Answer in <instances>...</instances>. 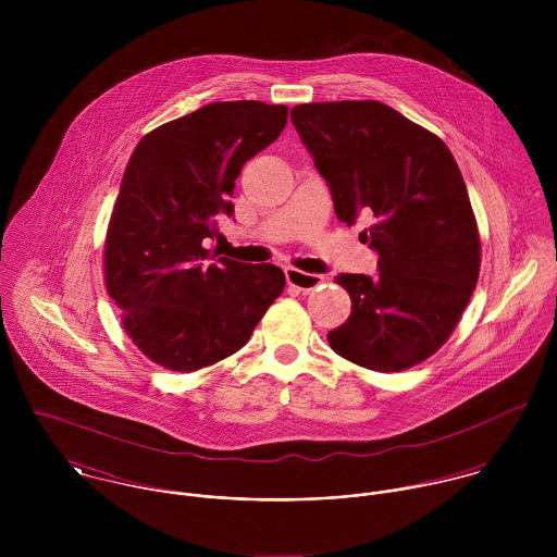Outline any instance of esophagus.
Returning <instances> with one entry per match:
<instances>
[{"label":"esophagus","instance_id":"1","mask_svg":"<svg viewBox=\"0 0 557 557\" xmlns=\"http://www.w3.org/2000/svg\"><path fill=\"white\" fill-rule=\"evenodd\" d=\"M285 278H287V285L302 292V294H311L315 292L318 287L323 285V276L321 274H309V272H302V270H296V268H289L285 272Z\"/></svg>","mask_w":557,"mask_h":557}]
</instances>
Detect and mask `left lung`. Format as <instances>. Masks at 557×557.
<instances>
[{
	"label": "left lung",
	"instance_id": "8db88e82",
	"mask_svg": "<svg viewBox=\"0 0 557 557\" xmlns=\"http://www.w3.org/2000/svg\"><path fill=\"white\" fill-rule=\"evenodd\" d=\"M292 122L325 177L341 223L380 255V276L338 274L351 315L327 332L345 360L397 373L433 356L463 315L480 272V236L446 144L377 100L309 102Z\"/></svg>",
	"mask_w": 557,
	"mask_h": 557
}]
</instances>
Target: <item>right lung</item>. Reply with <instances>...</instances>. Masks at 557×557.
<instances>
[{"instance_id": "obj_1", "label": "right lung", "mask_w": 557, "mask_h": 557, "mask_svg": "<svg viewBox=\"0 0 557 557\" xmlns=\"http://www.w3.org/2000/svg\"><path fill=\"white\" fill-rule=\"evenodd\" d=\"M285 104L210 102L135 148L104 238V285L133 343L159 367L193 373L242 349L285 289L272 263L214 259L203 239L232 214L246 160L278 139Z\"/></svg>"}]
</instances>
